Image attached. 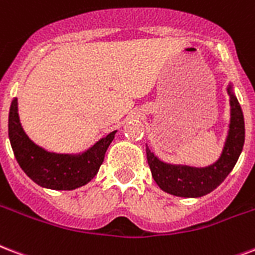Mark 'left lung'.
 <instances>
[{
	"label": "left lung",
	"mask_w": 255,
	"mask_h": 255,
	"mask_svg": "<svg viewBox=\"0 0 255 255\" xmlns=\"http://www.w3.org/2000/svg\"><path fill=\"white\" fill-rule=\"evenodd\" d=\"M230 92V88H229ZM231 123L222 156L215 164L206 168H192L187 166H170L160 162L148 148L147 162L152 172L153 180L163 191L176 197H203L218 187L236 166L245 143V120L242 108L237 97L230 92Z\"/></svg>",
	"instance_id": "left-lung-1"
}]
</instances>
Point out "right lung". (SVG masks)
Wrapping results in <instances>:
<instances>
[{
    "label": "right lung",
    "mask_w": 255,
    "mask_h": 255,
    "mask_svg": "<svg viewBox=\"0 0 255 255\" xmlns=\"http://www.w3.org/2000/svg\"><path fill=\"white\" fill-rule=\"evenodd\" d=\"M7 126L11 148L19 167L38 186L52 190H75L88 183L104 162L107 148L116 133L111 132L77 156L46 152L34 144L21 127L15 97L11 102Z\"/></svg>",
    "instance_id": "right-lung-1"
}]
</instances>
